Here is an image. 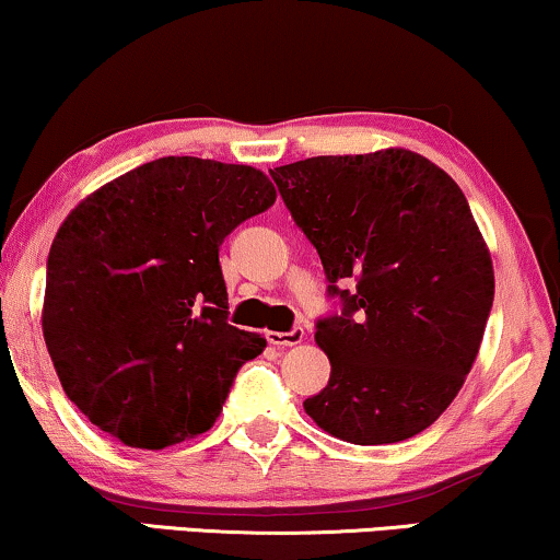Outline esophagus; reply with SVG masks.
I'll return each mask as SVG.
<instances>
[{
  "instance_id": "obj_1",
  "label": "esophagus",
  "mask_w": 560,
  "mask_h": 560,
  "mask_svg": "<svg viewBox=\"0 0 560 560\" xmlns=\"http://www.w3.org/2000/svg\"><path fill=\"white\" fill-rule=\"evenodd\" d=\"M303 328H290V331H267L265 339L272 347H295L303 341Z\"/></svg>"
}]
</instances>
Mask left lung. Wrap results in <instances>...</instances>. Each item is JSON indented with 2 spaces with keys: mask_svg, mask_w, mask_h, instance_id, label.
Wrapping results in <instances>:
<instances>
[{
  "mask_svg": "<svg viewBox=\"0 0 560 560\" xmlns=\"http://www.w3.org/2000/svg\"><path fill=\"white\" fill-rule=\"evenodd\" d=\"M270 175L341 301L316 324L331 377L305 412L357 446L412 439L454 402L494 301L492 257L466 196L400 148L298 160Z\"/></svg>",
  "mask_w": 560,
  "mask_h": 560,
  "instance_id": "1",
  "label": "left lung"
}]
</instances>
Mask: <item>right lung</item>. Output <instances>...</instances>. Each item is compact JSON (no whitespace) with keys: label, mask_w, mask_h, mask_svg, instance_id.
I'll list each match as a JSON object with an SVG mask.
<instances>
[{"label":"right lung","mask_w":560,"mask_h":560,"mask_svg":"<svg viewBox=\"0 0 560 560\" xmlns=\"http://www.w3.org/2000/svg\"><path fill=\"white\" fill-rule=\"evenodd\" d=\"M262 171L160 158L106 183L60 224L43 336L68 400L135 448L209 431L265 339L229 324L219 247L275 203Z\"/></svg>","instance_id":"obj_1"}]
</instances>
